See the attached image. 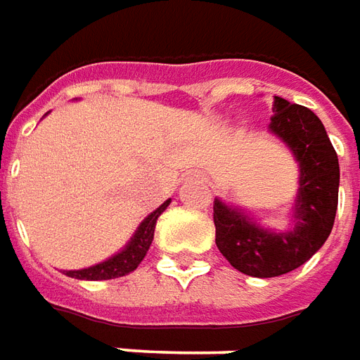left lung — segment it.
Listing matches in <instances>:
<instances>
[{
	"mask_svg": "<svg viewBox=\"0 0 360 360\" xmlns=\"http://www.w3.org/2000/svg\"><path fill=\"white\" fill-rule=\"evenodd\" d=\"M271 131L292 148L300 162V193L294 207V231L271 233L246 215L214 200L215 244L244 275H286L311 259L334 227L340 187L338 154L313 110L275 97Z\"/></svg>",
	"mask_w": 360,
	"mask_h": 360,
	"instance_id": "1",
	"label": "left lung"
}]
</instances>
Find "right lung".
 Listing matches in <instances>:
<instances>
[{"label": "right lung", "instance_id": "right-lung-1", "mask_svg": "<svg viewBox=\"0 0 360 360\" xmlns=\"http://www.w3.org/2000/svg\"><path fill=\"white\" fill-rule=\"evenodd\" d=\"M169 206V200H166L162 206L148 215L137 229V233L131 238V242L127 244L126 250H122L118 255L110 257L108 262L98 263L89 269H82V271H66V276L72 278H79V281H110V278H118L127 273H131L137 269L143 257L148 252V248L153 244L154 229H156V221L162 215V212Z\"/></svg>", "mask_w": 360, "mask_h": 360}]
</instances>
